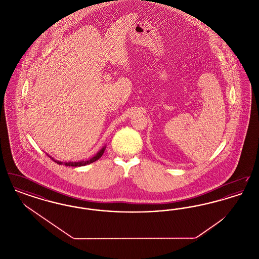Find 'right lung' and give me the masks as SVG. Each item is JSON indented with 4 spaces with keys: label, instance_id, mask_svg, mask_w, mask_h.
<instances>
[{
    "label": "right lung",
    "instance_id": "add662e5",
    "mask_svg": "<svg viewBox=\"0 0 259 259\" xmlns=\"http://www.w3.org/2000/svg\"><path fill=\"white\" fill-rule=\"evenodd\" d=\"M105 149H106V146L105 147H103V148H101L100 150H99L98 152L92 157V158H90V159H88V160H82V161H77V162H61V161L55 160L54 158H52L51 156H50V158H52V160L55 161L57 164H59V165H62V164H64V165H66V166H71V167H80V166H85V165H88V164H91V163H93V162H95L96 160H98L99 158L103 155V153H104V151H105Z\"/></svg>",
    "mask_w": 259,
    "mask_h": 259
}]
</instances>
